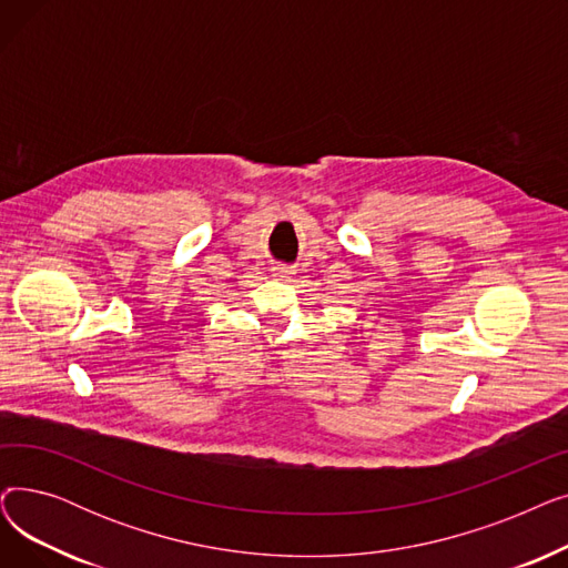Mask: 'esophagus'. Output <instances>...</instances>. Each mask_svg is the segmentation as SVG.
Returning a JSON list of instances; mask_svg holds the SVG:
<instances>
[{"instance_id": "obj_1", "label": "esophagus", "mask_w": 568, "mask_h": 568, "mask_svg": "<svg viewBox=\"0 0 568 568\" xmlns=\"http://www.w3.org/2000/svg\"><path fill=\"white\" fill-rule=\"evenodd\" d=\"M290 274H292V272H290L287 266H276V268H274V276H276V278H290Z\"/></svg>"}]
</instances>
